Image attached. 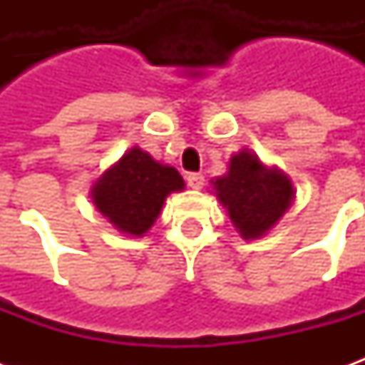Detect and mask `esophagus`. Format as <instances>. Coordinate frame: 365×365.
I'll return each mask as SVG.
<instances>
[{
  "mask_svg": "<svg viewBox=\"0 0 365 365\" xmlns=\"http://www.w3.org/2000/svg\"><path fill=\"white\" fill-rule=\"evenodd\" d=\"M203 183H205L203 174H187V185H190L191 190H201Z\"/></svg>",
  "mask_w": 365,
  "mask_h": 365,
  "instance_id": "34e87169",
  "label": "esophagus"
}]
</instances>
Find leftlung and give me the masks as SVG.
Masks as SVG:
<instances>
[{
	"label": "left lung",
	"mask_w": 365,
	"mask_h": 365,
	"mask_svg": "<svg viewBox=\"0 0 365 365\" xmlns=\"http://www.w3.org/2000/svg\"><path fill=\"white\" fill-rule=\"evenodd\" d=\"M211 183L215 197L227 209L232 227L245 240L266 237L295 199L289 175L277 166L264 164L248 148L232 154L227 174Z\"/></svg>",
	"instance_id": "1"
}]
</instances>
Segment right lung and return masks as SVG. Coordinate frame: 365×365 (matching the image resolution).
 Masks as SVG:
<instances>
[{"label":"right lung","instance_id":"right-lung-1","mask_svg":"<svg viewBox=\"0 0 365 365\" xmlns=\"http://www.w3.org/2000/svg\"><path fill=\"white\" fill-rule=\"evenodd\" d=\"M183 187L185 182L175 168L133 146L97 178L90 197L119 232L144 237L158 219L168 195Z\"/></svg>","mask_w":365,"mask_h":365}]
</instances>
